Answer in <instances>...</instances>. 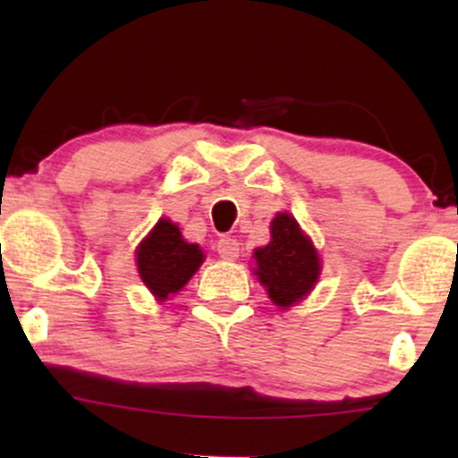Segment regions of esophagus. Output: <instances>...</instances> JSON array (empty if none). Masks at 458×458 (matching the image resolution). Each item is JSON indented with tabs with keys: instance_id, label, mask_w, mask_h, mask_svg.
I'll list each match as a JSON object with an SVG mask.
<instances>
[{
	"instance_id": "esophagus-1",
	"label": "esophagus",
	"mask_w": 458,
	"mask_h": 458,
	"mask_svg": "<svg viewBox=\"0 0 458 458\" xmlns=\"http://www.w3.org/2000/svg\"><path fill=\"white\" fill-rule=\"evenodd\" d=\"M217 254L222 256L224 260H234L239 256V241L233 239V236H224L217 243Z\"/></svg>"
}]
</instances>
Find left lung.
I'll list each match as a JSON object with an SVG mask.
<instances>
[{
  "label": "left lung",
  "instance_id": "1",
  "mask_svg": "<svg viewBox=\"0 0 458 458\" xmlns=\"http://www.w3.org/2000/svg\"><path fill=\"white\" fill-rule=\"evenodd\" d=\"M254 260L256 277L267 288L271 301L282 310L301 301L320 276L317 247L288 213L276 215L271 222L269 245L259 247Z\"/></svg>",
  "mask_w": 458,
  "mask_h": 458
}]
</instances>
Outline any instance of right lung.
<instances>
[{"label":"right lung","mask_w":458,"mask_h":458,"mask_svg":"<svg viewBox=\"0 0 458 458\" xmlns=\"http://www.w3.org/2000/svg\"><path fill=\"white\" fill-rule=\"evenodd\" d=\"M138 271L146 288L163 301L176 295L204 262V251L187 243L170 219H159L138 247Z\"/></svg>","instance_id":"1"}]
</instances>
